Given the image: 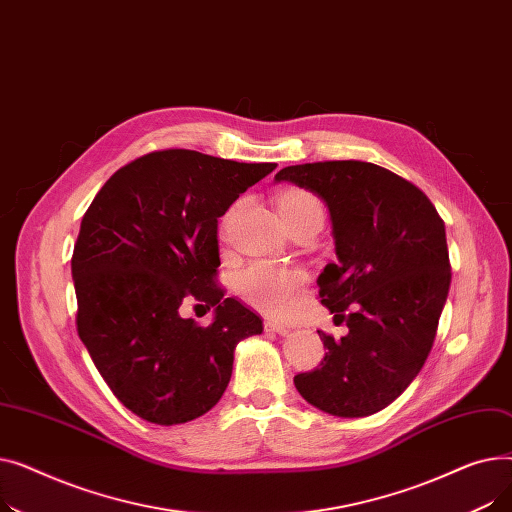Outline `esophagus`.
<instances>
[{
    "label": "esophagus",
    "instance_id": "obj_1",
    "mask_svg": "<svg viewBox=\"0 0 512 512\" xmlns=\"http://www.w3.org/2000/svg\"><path fill=\"white\" fill-rule=\"evenodd\" d=\"M263 328H265V332L280 334V336H286L290 332L288 326H284V324H280V321H274V319H267L265 324H263Z\"/></svg>",
    "mask_w": 512,
    "mask_h": 512
}]
</instances>
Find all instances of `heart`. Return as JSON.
Masks as SVG:
<instances>
[{
  "instance_id": "heart-1",
  "label": "heart",
  "mask_w": 512,
  "mask_h": 512,
  "mask_svg": "<svg viewBox=\"0 0 512 512\" xmlns=\"http://www.w3.org/2000/svg\"><path fill=\"white\" fill-rule=\"evenodd\" d=\"M278 209L286 224L309 213H317L324 218V209H321L319 199L313 193L303 191V188H290V191L282 193L278 199ZM230 218L232 211L224 218V226H228ZM305 284L307 274L299 270V267L280 265L274 261L251 263L247 270L240 272L236 280V288L242 301H247L251 307L270 315L286 313L294 305V301L299 299Z\"/></svg>"
}]
</instances>
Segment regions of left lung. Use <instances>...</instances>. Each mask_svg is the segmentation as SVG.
Returning <instances> with one entry per match:
<instances>
[{"label":"left lung","instance_id":"left-lung-1","mask_svg":"<svg viewBox=\"0 0 512 512\" xmlns=\"http://www.w3.org/2000/svg\"><path fill=\"white\" fill-rule=\"evenodd\" d=\"M328 205L336 259L317 278L321 305L346 321L326 357L294 375L299 394L334 417L386 409L417 378L434 346L450 288L446 228L415 184L367 161L288 166L274 178Z\"/></svg>","mask_w":512,"mask_h":512}]
</instances>
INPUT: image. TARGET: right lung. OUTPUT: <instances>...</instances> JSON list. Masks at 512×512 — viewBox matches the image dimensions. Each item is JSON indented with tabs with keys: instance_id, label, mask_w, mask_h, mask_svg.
Segmentation results:
<instances>
[{
	"instance_id": "right-lung-1",
	"label": "right lung",
	"mask_w": 512,
	"mask_h": 512,
	"mask_svg": "<svg viewBox=\"0 0 512 512\" xmlns=\"http://www.w3.org/2000/svg\"><path fill=\"white\" fill-rule=\"evenodd\" d=\"M276 164H240L188 149L120 168L87 209L72 255L78 336L122 405L157 425L205 415L222 398L240 340L263 321L213 282L218 218ZM195 298L207 329L179 317ZM203 307V305H201Z\"/></svg>"
}]
</instances>
